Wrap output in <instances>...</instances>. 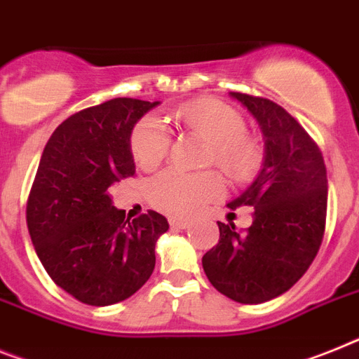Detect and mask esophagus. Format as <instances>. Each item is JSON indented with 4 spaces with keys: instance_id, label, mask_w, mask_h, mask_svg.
Listing matches in <instances>:
<instances>
[{
    "instance_id": "esophagus-1",
    "label": "esophagus",
    "mask_w": 359,
    "mask_h": 359,
    "mask_svg": "<svg viewBox=\"0 0 359 359\" xmlns=\"http://www.w3.org/2000/svg\"><path fill=\"white\" fill-rule=\"evenodd\" d=\"M168 223H170V226H172V229H187V226L191 225V223L187 222V219H180V217H170V219H168Z\"/></svg>"
}]
</instances>
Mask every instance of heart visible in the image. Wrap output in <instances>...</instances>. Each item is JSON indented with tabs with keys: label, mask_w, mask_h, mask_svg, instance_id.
<instances>
[{
	"label": "heart",
	"mask_w": 359,
	"mask_h": 359,
	"mask_svg": "<svg viewBox=\"0 0 359 359\" xmlns=\"http://www.w3.org/2000/svg\"><path fill=\"white\" fill-rule=\"evenodd\" d=\"M180 127L198 134L210 145L209 163L236 182L254 176L259 167V149L252 136L245 133L243 116L223 101L194 100L174 112ZM170 134L163 121L154 116L140 119L130 134V150L142 168L158 167L168 154ZM149 200L156 209L170 216H192L205 203L223 194L222 180L212 172L191 174L168 168L149 183Z\"/></svg>",
	"instance_id": "1"
}]
</instances>
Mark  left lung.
I'll list each match as a JSON object with an SVG mask.
<instances>
[{"label": "left lung", "mask_w": 359, "mask_h": 359, "mask_svg": "<svg viewBox=\"0 0 359 359\" xmlns=\"http://www.w3.org/2000/svg\"><path fill=\"white\" fill-rule=\"evenodd\" d=\"M258 121L265 161L258 177L226 205L254 209L245 232L217 222L219 241L205 254L203 271L216 290L245 305L287 292L320 250L327 217V168L305 128L278 103L231 92Z\"/></svg>", "instance_id": "left-lung-1"}]
</instances>
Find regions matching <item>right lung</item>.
I'll list each match as a JSON object with an SVG mask.
<instances>
[{
    "mask_svg": "<svg viewBox=\"0 0 359 359\" xmlns=\"http://www.w3.org/2000/svg\"><path fill=\"white\" fill-rule=\"evenodd\" d=\"M159 101L116 97L67 118L45 145L27 201V226L52 281L78 302L105 307L130 298L156 265L167 217L136 219L112 207L109 189L134 176L130 134Z\"/></svg>",
    "mask_w": 359,
    "mask_h": 359,
    "instance_id": "right-lung-1",
    "label": "right lung"
}]
</instances>
